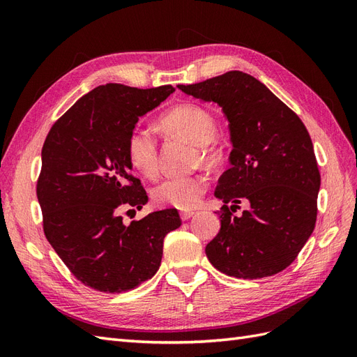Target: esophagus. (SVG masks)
Listing matches in <instances>:
<instances>
[{"label": "esophagus", "instance_id": "obj_1", "mask_svg": "<svg viewBox=\"0 0 357 357\" xmlns=\"http://www.w3.org/2000/svg\"><path fill=\"white\" fill-rule=\"evenodd\" d=\"M192 215H195V211H189V210H186V211H180V218H181V220H189Z\"/></svg>", "mask_w": 357, "mask_h": 357}]
</instances>
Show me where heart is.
<instances>
[{
    "instance_id": "1",
    "label": "heart",
    "mask_w": 357,
    "mask_h": 357,
    "mask_svg": "<svg viewBox=\"0 0 357 357\" xmlns=\"http://www.w3.org/2000/svg\"><path fill=\"white\" fill-rule=\"evenodd\" d=\"M159 125L169 135L180 137L190 144L198 146L199 155L205 162H214L219 150L211 144L215 134V119L198 104H180L160 116ZM126 156L131 167L139 174L153 178L159 171L158 142L152 131L135 128L126 142ZM207 190V178L204 176L168 177L153 189V199L159 205L176 208H192L199 202Z\"/></svg>"
}]
</instances>
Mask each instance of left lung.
<instances>
[{
  "instance_id": "left-lung-1",
  "label": "left lung",
  "mask_w": 357,
  "mask_h": 357,
  "mask_svg": "<svg viewBox=\"0 0 357 357\" xmlns=\"http://www.w3.org/2000/svg\"><path fill=\"white\" fill-rule=\"evenodd\" d=\"M177 88L222 107L229 122L231 168L214 197L231 209L245 199L240 218L220 208V231L205 247L220 273L255 280L295 261L314 231L320 172L305 125L264 83L243 71Z\"/></svg>"
}]
</instances>
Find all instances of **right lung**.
<instances>
[{"label": "right lung", "mask_w": 357, "mask_h": 357, "mask_svg": "<svg viewBox=\"0 0 357 357\" xmlns=\"http://www.w3.org/2000/svg\"><path fill=\"white\" fill-rule=\"evenodd\" d=\"M176 89L109 83L83 95L52 126L41 150L37 198L43 229L73 275L91 289L121 294L152 278L164 238L181 225L160 210L125 225L123 208H143L147 193L131 174L126 142L138 119Z\"/></svg>", "instance_id": "add662e5"}]
</instances>
